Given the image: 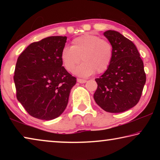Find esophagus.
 Returning a JSON list of instances; mask_svg holds the SVG:
<instances>
[{"instance_id":"34e87169","label":"esophagus","mask_w":160,"mask_h":160,"mask_svg":"<svg viewBox=\"0 0 160 160\" xmlns=\"http://www.w3.org/2000/svg\"><path fill=\"white\" fill-rule=\"evenodd\" d=\"M77 82L81 83V84H83V83H85L87 82L86 80H82V79H80V78H78L77 79Z\"/></svg>"}]
</instances>
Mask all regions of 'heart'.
<instances>
[{"label": "heart", "mask_w": 160, "mask_h": 160, "mask_svg": "<svg viewBox=\"0 0 160 160\" xmlns=\"http://www.w3.org/2000/svg\"><path fill=\"white\" fill-rule=\"evenodd\" d=\"M83 63L74 70L80 77H88L94 72L102 73L109 68L113 58V47L107 39L97 35L85 34L75 38L71 47H64L61 51V60L68 71L72 72L80 62Z\"/></svg>", "instance_id": "1"}]
</instances>
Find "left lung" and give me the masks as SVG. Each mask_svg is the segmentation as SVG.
<instances>
[{"label":"left lung","mask_w":160,"mask_h":160,"mask_svg":"<svg viewBox=\"0 0 160 160\" xmlns=\"http://www.w3.org/2000/svg\"><path fill=\"white\" fill-rule=\"evenodd\" d=\"M104 37L113 47V61L99 78L94 101L102 109L121 113L138 104L146 82L144 65L135 45L119 32L107 30Z\"/></svg>","instance_id":"obj_1"}]
</instances>
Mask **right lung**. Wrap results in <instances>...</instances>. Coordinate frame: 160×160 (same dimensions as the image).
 <instances>
[{
	"label": "right lung",
	"instance_id": "1",
	"mask_svg": "<svg viewBox=\"0 0 160 160\" xmlns=\"http://www.w3.org/2000/svg\"><path fill=\"white\" fill-rule=\"evenodd\" d=\"M66 37L53 36L32 43L19 56L14 82L17 99L29 115L52 120L64 112L76 78L62 66Z\"/></svg>",
	"mask_w": 160,
	"mask_h": 160
}]
</instances>
